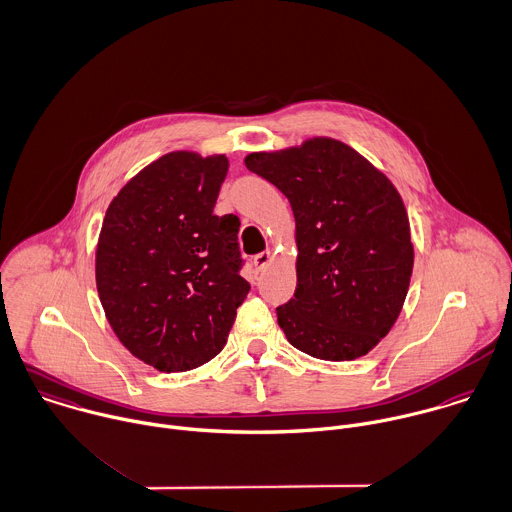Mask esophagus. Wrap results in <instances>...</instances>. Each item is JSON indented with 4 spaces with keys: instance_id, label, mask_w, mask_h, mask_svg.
<instances>
[{
    "instance_id": "obj_1",
    "label": "esophagus",
    "mask_w": 512,
    "mask_h": 512,
    "mask_svg": "<svg viewBox=\"0 0 512 512\" xmlns=\"http://www.w3.org/2000/svg\"><path fill=\"white\" fill-rule=\"evenodd\" d=\"M270 262H272V252H270V250L260 252V254L254 256V266H256V270H264Z\"/></svg>"
}]
</instances>
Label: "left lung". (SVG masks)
<instances>
[{
	"instance_id": "left-lung-1",
	"label": "left lung",
	"mask_w": 512,
	"mask_h": 512,
	"mask_svg": "<svg viewBox=\"0 0 512 512\" xmlns=\"http://www.w3.org/2000/svg\"><path fill=\"white\" fill-rule=\"evenodd\" d=\"M244 165L286 194L296 218L298 286L276 308L286 338L318 359L365 355L399 318L413 272L409 218L397 188L330 137L250 153Z\"/></svg>"
}]
</instances>
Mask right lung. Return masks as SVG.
<instances>
[{
	"instance_id": "right-lung-1",
	"label": "right lung",
	"mask_w": 512,
	"mask_h": 512,
	"mask_svg": "<svg viewBox=\"0 0 512 512\" xmlns=\"http://www.w3.org/2000/svg\"><path fill=\"white\" fill-rule=\"evenodd\" d=\"M226 155H163L133 176L103 218L95 278L119 341L159 371L220 353L250 292L240 276V220L216 216Z\"/></svg>"
}]
</instances>
